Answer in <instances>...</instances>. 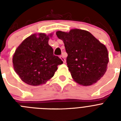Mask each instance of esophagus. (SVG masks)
<instances>
[{"mask_svg": "<svg viewBox=\"0 0 121 121\" xmlns=\"http://www.w3.org/2000/svg\"><path fill=\"white\" fill-rule=\"evenodd\" d=\"M60 59H62V61H63V62L65 63L66 60H65V59L64 58V56H60Z\"/></svg>", "mask_w": 121, "mask_h": 121, "instance_id": "esophagus-1", "label": "esophagus"}]
</instances>
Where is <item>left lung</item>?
Listing matches in <instances>:
<instances>
[{
	"label": "left lung",
	"instance_id": "8db88e82",
	"mask_svg": "<svg viewBox=\"0 0 121 121\" xmlns=\"http://www.w3.org/2000/svg\"><path fill=\"white\" fill-rule=\"evenodd\" d=\"M63 40L68 56L67 67L74 81L88 86L96 83L106 72L108 53L106 47L90 32L73 29L69 33L56 32Z\"/></svg>",
	"mask_w": 121,
	"mask_h": 121
}]
</instances>
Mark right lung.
Returning <instances> with one entry per match:
<instances>
[{
  "label": "right lung",
  "mask_w": 121,
  "mask_h": 121,
  "mask_svg": "<svg viewBox=\"0 0 121 121\" xmlns=\"http://www.w3.org/2000/svg\"><path fill=\"white\" fill-rule=\"evenodd\" d=\"M51 36V35H50ZM49 36L40 33L25 39L16 49L13 57L14 68L20 78L30 85L45 83L54 76L63 62L53 54L48 44Z\"/></svg>",
  "instance_id": "right-lung-1"
}]
</instances>
